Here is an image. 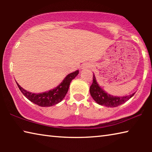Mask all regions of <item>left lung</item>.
<instances>
[{
  "label": "left lung",
  "instance_id": "1",
  "mask_svg": "<svg viewBox=\"0 0 152 152\" xmlns=\"http://www.w3.org/2000/svg\"><path fill=\"white\" fill-rule=\"evenodd\" d=\"M90 93L98 104L108 107H115L119 106V105L127 101L135 94V93H133L129 95V96L123 97L113 96L112 95L108 94L97 84L94 75H93V81H92L91 86L90 87Z\"/></svg>",
  "mask_w": 152,
  "mask_h": 152
}]
</instances>
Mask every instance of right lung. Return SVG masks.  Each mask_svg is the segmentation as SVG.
<instances>
[{"label":"right lung","mask_w":152,"mask_h":152,"mask_svg":"<svg viewBox=\"0 0 152 152\" xmlns=\"http://www.w3.org/2000/svg\"><path fill=\"white\" fill-rule=\"evenodd\" d=\"M78 70H76L72 73L69 74L63 82L56 88L48 92H43V93H31V92L25 91L22 87H20L18 83L17 84L20 91L30 101L40 107H51L62 101L68 91L71 81L78 75Z\"/></svg>","instance_id":"obj_1"}]
</instances>
